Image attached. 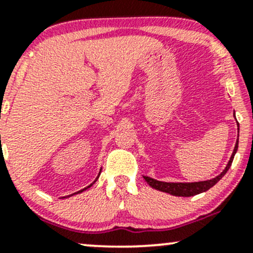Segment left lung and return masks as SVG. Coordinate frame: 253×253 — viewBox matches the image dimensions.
<instances>
[{
	"label": "left lung",
	"mask_w": 253,
	"mask_h": 253,
	"mask_svg": "<svg viewBox=\"0 0 253 253\" xmlns=\"http://www.w3.org/2000/svg\"><path fill=\"white\" fill-rule=\"evenodd\" d=\"M238 143H239V138L236 140L235 147L233 149L232 157H230L227 167L224 168V170L222 171L219 175H217L216 177L211 178V180L199 181V182H163V181L154 180V178L148 177V176H143V178H145V181L147 182L152 188L157 189V191H160V192L169 193V194L175 195V197H193V195L200 194V193L209 191L211 187H213L217 182L223 177L225 172L229 170L230 165H232L233 163V159H234L236 151H238Z\"/></svg>",
	"instance_id": "obj_1"
}]
</instances>
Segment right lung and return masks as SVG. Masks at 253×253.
Returning a JSON list of instances; mask_svg holds the SVG:
<instances>
[{
  "mask_svg": "<svg viewBox=\"0 0 253 253\" xmlns=\"http://www.w3.org/2000/svg\"><path fill=\"white\" fill-rule=\"evenodd\" d=\"M99 176H100V172H99V175H97V177H96V180H97V178H99ZM96 180H95L94 182H93V183H91V184H89V186L88 187H85V188H84V189H81V191H78V192H76V193H73V194H71V195H75V194H78V193H82V192H84V191H85V189H88V188H90V187L91 186H93V184L95 183V182H96ZM71 195H69V197H71Z\"/></svg>",
  "mask_w": 253,
  "mask_h": 253,
  "instance_id": "obj_1",
  "label": "right lung"
}]
</instances>
